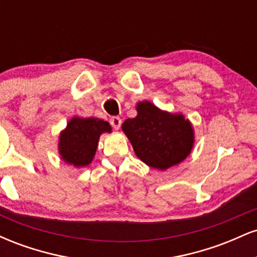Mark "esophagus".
Listing matches in <instances>:
<instances>
[{
  "label": "esophagus",
  "instance_id": "obj_1",
  "mask_svg": "<svg viewBox=\"0 0 257 257\" xmlns=\"http://www.w3.org/2000/svg\"><path fill=\"white\" fill-rule=\"evenodd\" d=\"M110 123L111 125L113 126V129H116V131H118V129L120 128V124H122V119L119 118V117H112V118L110 119Z\"/></svg>",
  "mask_w": 257,
  "mask_h": 257
}]
</instances>
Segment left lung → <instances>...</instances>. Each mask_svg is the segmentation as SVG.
I'll return each mask as SVG.
<instances>
[{
  "instance_id": "8db88e82",
  "label": "left lung",
  "mask_w": 257,
  "mask_h": 257,
  "mask_svg": "<svg viewBox=\"0 0 257 257\" xmlns=\"http://www.w3.org/2000/svg\"><path fill=\"white\" fill-rule=\"evenodd\" d=\"M137 111V117L124 120L122 131L144 163L166 170L190 155L194 132L184 114L162 111L150 101L138 102Z\"/></svg>"
}]
</instances>
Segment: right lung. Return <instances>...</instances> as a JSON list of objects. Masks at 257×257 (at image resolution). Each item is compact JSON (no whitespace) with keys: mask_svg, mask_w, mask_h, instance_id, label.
Wrapping results in <instances>:
<instances>
[{"mask_svg":"<svg viewBox=\"0 0 257 257\" xmlns=\"http://www.w3.org/2000/svg\"><path fill=\"white\" fill-rule=\"evenodd\" d=\"M110 123L100 118H73L59 137V155L66 163L81 168L91 163L99 138L102 133H111Z\"/></svg>","mask_w":257,"mask_h":257,"instance_id":"1","label":"right lung"}]
</instances>
